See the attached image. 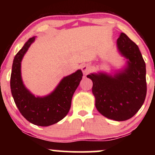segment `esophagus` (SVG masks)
Returning a JSON list of instances; mask_svg holds the SVG:
<instances>
[{
    "label": "esophagus",
    "instance_id": "esophagus-1",
    "mask_svg": "<svg viewBox=\"0 0 155 155\" xmlns=\"http://www.w3.org/2000/svg\"><path fill=\"white\" fill-rule=\"evenodd\" d=\"M81 71H82L83 74H84V75H87V74H88L90 72V71H91V68L87 64H85V65H84L82 67H81Z\"/></svg>",
    "mask_w": 155,
    "mask_h": 155
}]
</instances>
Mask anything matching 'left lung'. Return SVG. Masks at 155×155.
<instances>
[{
	"label": "left lung",
	"mask_w": 155,
	"mask_h": 155,
	"mask_svg": "<svg viewBox=\"0 0 155 155\" xmlns=\"http://www.w3.org/2000/svg\"><path fill=\"white\" fill-rule=\"evenodd\" d=\"M117 47L129 60L123 71L111 76L90 74L95 106L111 120L125 121L132 118L144 102L147 95L146 64L136 43L123 33L117 39Z\"/></svg>",
	"instance_id": "obj_1"
}]
</instances>
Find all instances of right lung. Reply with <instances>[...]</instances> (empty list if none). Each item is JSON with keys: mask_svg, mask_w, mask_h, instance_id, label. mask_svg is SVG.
Instances as JSON below:
<instances>
[{"mask_svg": "<svg viewBox=\"0 0 155 155\" xmlns=\"http://www.w3.org/2000/svg\"><path fill=\"white\" fill-rule=\"evenodd\" d=\"M35 37L29 38L15 55L12 65L10 86L12 96L19 112L27 120L38 126H49L57 123L68 113L73 95L82 79L81 70L63 78L50 95L36 97L28 91L21 78V61Z\"/></svg>", "mask_w": 155, "mask_h": 155, "instance_id": "obj_1", "label": "right lung"}]
</instances>
